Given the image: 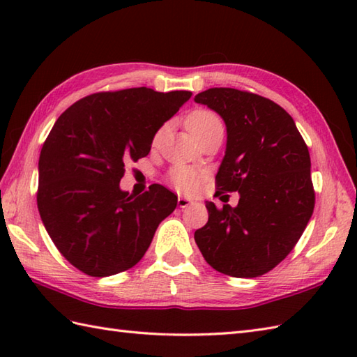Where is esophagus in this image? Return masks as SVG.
I'll list each match as a JSON object with an SVG mask.
<instances>
[{
  "instance_id": "esophagus-1",
  "label": "esophagus",
  "mask_w": 357,
  "mask_h": 357,
  "mask_svg": "<svg viewBox=\"0 0 357 357\" xmlns=\"http://www.w3.org/2000/svg\"><path fill=\"white\" fill-rule=\"evenodd\" d=\"M192 204V199H188V198H184V196H179L178 198V206H179V208H185V207H188Z\"/></svg>"
}]
</instances>
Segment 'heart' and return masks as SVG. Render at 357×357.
<instances>
[{"mask_svg":"<svg viewBox=\"0 0 357 357\" xmlns=\"http://www.w3.org/2000/svg\"><path fill=\"white\" fill-rule=\"evenodd\" d=\"M215 126H222L221 119H219L215 113H211L208 110L195 112L187 119L188 130L192 132L195 138ZM162 132L164 128H161V130L155 135V142L161 138ZM202 181H204V172L190 165H176L173 167L169 173L170 185L179 193H185V195L195 193L202 184Z\"/></svg>","mask_w":357,"mask_h":357,"instance_id":"heart-1","label":"heart"}]
</instances>
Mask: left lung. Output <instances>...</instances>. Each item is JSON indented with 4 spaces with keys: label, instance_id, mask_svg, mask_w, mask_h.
Wrapping results in <instances>:
<instances>
[{
    "label": "left lung",
    "instance_id": "1",
    "mask_svg": "<svg viewBox=\"0 0 357 357\" xmlns=\"http://www.w3.org/2000/svg\"><path fill=\"white\" fill-rule=\"evenodd\" d=\"M195 102L215 110L227 127L216 196L239 193L236 207L206 204L208 222L195 241L215 270L257 278L285 259L313 215L308 147L293 118L264 96L213 87Z\"/></svg>",
    "mask_w": 357,
    "mask_h": 357
}]
</instances>
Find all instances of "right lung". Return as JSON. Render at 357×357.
<instances>
[{
    "instance_id": "add662e5",
    "label": "right lung",
    "mask_w": 357,
    "mask_h": 357,
    "mask_svg": "<svg viewBox=\"0 0 357 357\" xmlns=\"http://www.w3.org/2000/svg\"><path fill=\"white\" fill-rule=\"evenodd\" d=\"M192 92L135 87L89 95L70 105L45 139L38 162V210L67 261L89 276L132 268L178 198L159 184L123 192L126 165L149 155L159 128Z\"/></svg>"
}]
</instances>
